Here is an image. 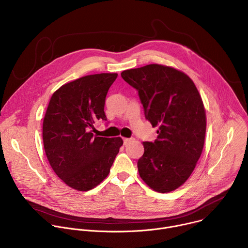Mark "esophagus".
Segmentation results:
<instances>
[{
  "label": "esophagus",
  "mask_w": 248,
  "mask_h": 248,
  "mask_svg": "<svg viewBox=\"0 0 248 248\" xmlns=\"http://www.w3.org/2000/svg\"><path fill=\"white\" fill-rule=\"evenodd\" d=\"M132 140V138H124V145H126L127 143H129L130 141Z\"/></svg>",
  "instance_id": "esophagus-1"
}]
</instances>
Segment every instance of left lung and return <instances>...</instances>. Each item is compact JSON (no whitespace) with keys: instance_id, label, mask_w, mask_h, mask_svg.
<instances>
[{"instance_id":"1","label":"left lung","mask_w":248,"mask_h":248,"mask_svg":"<svg viewBox=\"0 0 248 248\" xmlns=\"http://www.w3.org/2000/svg\"><path fill=\"white\" fill-rule=\"evenodd\" d=\"M122 78L138 91L144 115L158 126L154 142H143L139 174L157 192L184 185L202 153L206 115L193 81L180 70L161 64L127 69Z\"/></svg>"}]
</instances>
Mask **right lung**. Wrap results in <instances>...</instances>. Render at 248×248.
I'll use <instances>...</instances> for the list:
<instances>
[{
	"instance_id": "right-lung-1",
	"label": "right lung",
	"mask_w": 248,
	"mask_h": 248,
	"mask_svg": "<svg viewBox=\"0 0 248 248\" xmlns=\"http://www.w3.org/2000/svg\"><path fill=\"white\" fill-rule=\"evenodd\" d=\"M117 74L86 76L61 86L51 97L43 121V142L48 161L68 186L87 191L110 172L121 137L93 134L95 124L107 121L104 107Z\"/></svg>"
}]
</instances>
